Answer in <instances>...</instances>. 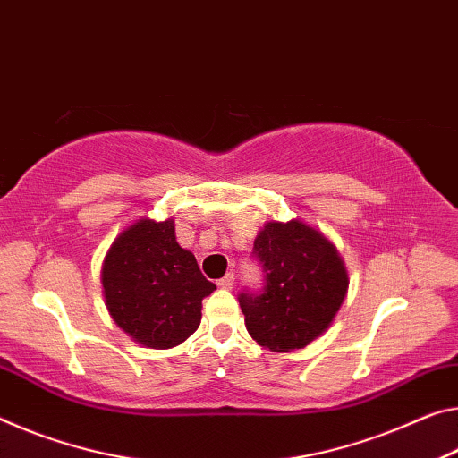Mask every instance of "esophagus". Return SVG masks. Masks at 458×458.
I'll return each instance as SVG.
<instances>
[{"mask_svg": "<svg viewBox=\"0 0 458 458\" xmlns=\"http://www.w3.org/2000/svg\"><path fill=\"white\" fill-rule=\"evenodd\" d=\"M232 285H234V275L232 273H226L220 281H217V287L222 289H232Z\"/></svg>", "mask_w": 458, "mask_h": 458, "instance_id": "1", "label": "esophagus"}]
</instances>
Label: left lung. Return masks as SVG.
<instances>
[{"instance_id":"8db88e82","label":"left lung","mask_w":458,"mask_h":458,"mask_svg":"<svg viewBox=\"0 0 458 458\" xmlns=\"http://www.w3.org/2000/svg\"><path fill=\"white\" fill-rule=\"evenodd\" d=\"M252 257L263 268L265 285L238 297L246 330L275 352L308 346L344 301L348 275L336 246L300 220L267 222Z\"/></svg>"}]
</instances>
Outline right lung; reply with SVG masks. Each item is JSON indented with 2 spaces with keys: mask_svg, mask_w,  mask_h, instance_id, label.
<instances>
[{
  "mask_svg": "<svg viewBox=\"0 0 458 458\" xmlns=\"http://www.w3.org/2000/svg\"><path fill=\"white\" fill-rule=\"evenodd\" d=\"M106 306L114 322L148 348H171L201 322V300L216 285L181 249L173 220L134 222L115 238L101 268Z\"/></svg>",
  "mask_w": 458,
  "mask_h": 458,
  "instance_id": "1",
  "label": "right lung"
}]
</instances>
